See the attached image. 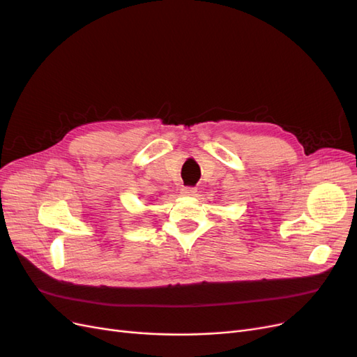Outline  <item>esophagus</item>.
<instances>
[{"label": "esophagus", "instance_id": "esophagus-1", "mask_svg": "<svg viewBox=\"0 0 357 357\" xmlns=\"http://www.w3.org/2000/svg\"><path fill=\"white\" fill-rule=\"evenodd\" d=\"M181 195H185V197H195V195H197V189H195V188H183V189H181Z\"/></svg>", "mask_w": 357, "mask_h": 357}]
</instances>
